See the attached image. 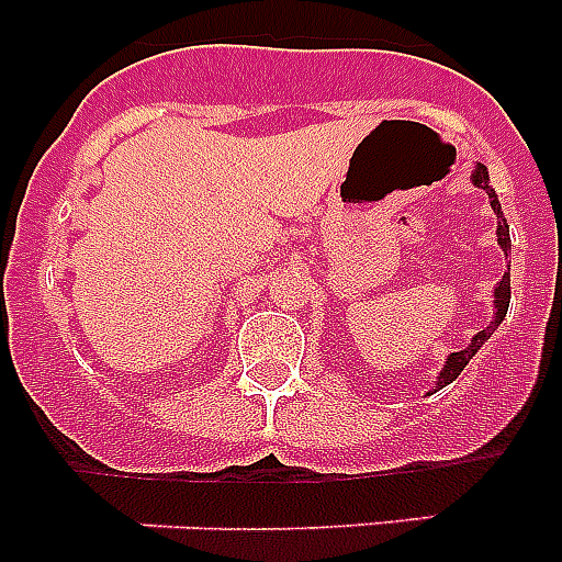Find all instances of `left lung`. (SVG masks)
I'll list each match as a JSON object with an SVG mask.
<instances>
[{"instance_id":"1","label":"left lung","mask_w":562,"mask_h":562,"mask_svg":"<svg viewBox=\"0 0 562 562\" xmlns=\"http://www.w3.org/2000/svg\"><path fill=\"white\" fill-rule=\"evenodd\" d=\"M473 182L479 188H484L486 196H490V205H493V211L498 213V245L504 247V252H506V250H509V247H513V241H509V225H506L504 211H501L498 193H495V188L490 186V173H486V166H481V162H479V166H475V171H473ZM509 295H513V292H509V272H506V276L498 281V286H495V321L490 326H486V329H481L479 335L473 337V342H470V346H467L464 351H453V355L448 357V366L441 369L439 382H436V389H445V385H450V382H453L456 376H459L461 371H464L467 362L473 360L475 351H479L481 346H484V342L490 340V335H493V331L498 329V324L506 317V310H509Z\"/></svg>"}]
</instances>
